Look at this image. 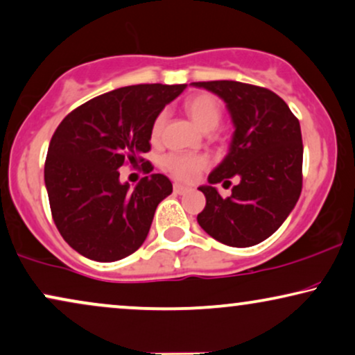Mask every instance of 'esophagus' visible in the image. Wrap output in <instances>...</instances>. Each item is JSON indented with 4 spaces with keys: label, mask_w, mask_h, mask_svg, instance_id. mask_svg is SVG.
I'll use <instances>...</instances> for the list:
<instances>
[{
    "label": "esophagus",
    "mask_w": 355,
    "mask_h": 355,
    "mask_svg": "<svg viewBox=\"0 0 355 355\" xmlns=\"http://www.w3.org/2000/svg\"><path fill=\"white\" fill-rule=\"evenodd\" d=\"M173 189H174V192H176V194H179V196H182V194H187L189 191H191V187H187V186H182V184H174L173 186Z\"/></svg>",
    "instance_id": "obj_1"
}]
</instances>
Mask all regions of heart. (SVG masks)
<instances>
[{
	"label": "heart",
	"instance_id": "b5f03b06",
	"mask_svg": "<svg viewBox=\"0 0 355 355\" xmlns=\"http://www.w3.org/2000/svg\"><path fill=\"white\" fill-rule=\"evenodd\" d=\"M184 109L189 114V117L194 121V123L200 130L210 132L218 127L222 121V109H220L218 101L214 96L200 93L194 94L186 99ZM164 122H166V114L159 112L155 117L153 125H151V138L158 140L163 133ZM209 161L205 156L200 155H187V153H169L164 156L163 166L166 171L179 181H192L197 178L202 169L207 168Z\"/></svg>",
	"mask_w": 355,
	"mask_h": 355
}]
</instances>
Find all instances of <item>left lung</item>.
<instances>
[{
	"instance_id": "8db88e82",
	"label": "left lung",
	"mask_w": 355,
	"mask_h": 355,
	"mask_svg": "<svg viewBox=\"0 0 355 355\" xmlns=\"http://www.w3.org/2000/svg\"><path fill=\"white\" fill-rule=\"evenodd\" d=\"M192 85L220 96L234 125L227 158L210 173L209 186L199 187L207 204L197 222L223 245L254 246L277 232L300 197V122L285 101L266 87L228 80ZM233 175L240 182L232 196L222 198L213 186Z\"/></svg>"
}]
</instances>
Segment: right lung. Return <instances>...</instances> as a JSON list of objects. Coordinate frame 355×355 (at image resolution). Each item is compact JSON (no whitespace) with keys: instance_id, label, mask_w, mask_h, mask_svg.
Wrapping results in <instances>:
<instances>
[{"instance_id":"obj_1","label":"right lung","mask_w":355,"mask_h":355,"mask_svg":"<svg viewBox=\"0 0 355 355\" xmlns=\"http://www.w3.org/2000/svg\"><path fill=\"white\" fill-rule=\"evenodd\" d=\"M186 85H135L101 94L71 110L50 140L45 159L52 218L73 250L112 262L130 256L148 236L156 207L173 192L164 174L130 189L119 181L125 163L144 173L155 117Z\"/></svg>"}]
</instances>
